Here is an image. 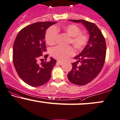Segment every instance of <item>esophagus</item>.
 Instances as JSON below:
<instances>
[{
  "label": "esophagus",
  "instance_id": "34e87169",
  "mask_svg": "<svg viewBox=\"0 0 120 120\" xmlns=\"http://www.w3.org/2000/svg\"><path fill=\"white\" fill-rule=\"evenodd\" d=\"M57 64H59V65H62V64H63V62H62V61H57Z\"/></svg>",
  "mask_w": 120,
  "mask_h": 120
}]
</instances>
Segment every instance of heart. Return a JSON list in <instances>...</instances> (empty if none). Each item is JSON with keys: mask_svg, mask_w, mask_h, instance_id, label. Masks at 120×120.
Listing matches in <instances>:
<instances>
[{"mask_svg": "<svg viewBox=\"0 0 120 120\" xmlns=\"http://www.w3.org/2000/svg\"><path fill=\"white\" fill-rule=\"evenodd\" d=\"M62 30L63 32L71 36L69 43H71L77 51H81L87 45L89 36L86 33L81 32V28L77 25L73 24L66 25L62 27ZM58 34L57 28L55 27H50L47 30L45 34V40L48 45H52L55 44ZM50 53L52 57L57 60L64 61L70 56H73L75 54V51L71 46H57L52 48Z\"/></svg>", "mask_w": 120, "mask_h": 120, "instance_id": "obj_1", "label": "heart"}]
</instances>
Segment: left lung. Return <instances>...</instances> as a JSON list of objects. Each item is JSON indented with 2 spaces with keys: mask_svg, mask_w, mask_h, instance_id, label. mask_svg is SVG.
<instances>
[{
  "mask_svg": "<svg viewBox=\"0 0 120 120\" xmlns=\"http://www.w3.org/2000/svg\"><path fill=\"white\" fill-rule=\"evenodd\" d=\"M75 23H82L90 35L85 48L75 59L68 79L72 83L84 85L91 82L98 76L104 64L106 57V42L98 27L93 23L84 20H69ZM80 63V64L78 63Z\"/></svg>",
  "mask_w": 120,
  "mask_h": 120,
  "instance_id": "8db88e82",
  "label": "left lung"
}]
</instances>
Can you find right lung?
<instances>
[{
    "instance_id": "right-lung-1",
    "label": "right lung",
    "mask_w": 120,
    "mask_h": 120,
    "mask_svg": "<svg viewBox=\"0 0 120 120\" xmlns=\"http://www.w3.org/2000/svg\"><path fill=\"white\" fill-rule=\"evenodd\" d=\"M56 22H38L26 26L18 33L13 46V63L19 76L26 84L39 86L47 83L56 60L38 64V60L46 50V30ZM48 55H45V57ZM46 60V59H45Z\"/></svg>"
}]
</instances>
